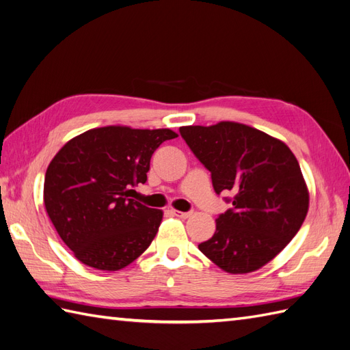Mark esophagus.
<instances>
[{"mask_svg": "<svg viewBox=\"0 0 350 350\" xmlns=\"http://www.w3.org/2000/svg\"><path fill=\"white\" fill-rule=\"evenodd\" d=\"M172 212H174V215L180 217V218H189V217L193 214V211H189V212H181V211H175V209H172Z\"/></svg>", "mask_w": 350, "mask_h": 350, "instance_id": "esophagus-1", "label": "esophagus"}]
</instances>
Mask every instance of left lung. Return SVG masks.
<instances>
[{"instance_id": "1", "label": "left lung", "mask_w": 350, "mask_h": 350, "mask_svg": "<svg viewBox=\"0 0 350 350\" xmlns=\"http://www.w3.org/2000/svg\"><path fill=\"white\" fill-rule=\"evenodd\" d=\"M183 139L211 172L217 194L234 193L233 206L199 250L227 273L258 270L300 230L309 193L300 165L282 141L234 122L183 126Z\"/></svg>"}]
</instances>
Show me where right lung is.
<instances>
[{
  "label": "right lung",
  "instance_id": "obj_1",
  "mask_svg": "<svg viewBox=\"0 0 350 350\" xmlns=\"http://www.w3.org/2000/svg\"><path fill=\"white\" fill-rule=\"evenodd\" d=\"M170 129L98 127L75 136L50 161L44 206L57 234L77 260L116 271L154 239L163 212L129 198L147 181L150 160Z\"/></svg>",
  "mask_w": 350,
  "mask_h": 350
}]
</instances>
